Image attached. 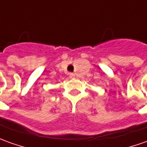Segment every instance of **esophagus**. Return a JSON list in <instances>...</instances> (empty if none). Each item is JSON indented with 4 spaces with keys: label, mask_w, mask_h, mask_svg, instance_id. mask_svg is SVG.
Here are the masks:
<instances>
[{
    "label": "esophagus",
    "mask_w": 147,
    "mask_h": 147,
    "mask_svg": "<svg viewBox=\"0 0 147 147\" xmlns=\"http://www.w3.org/2000/svg\"><path fill=\"white\" fill-rule=\"evenodd\" d=\"M69 77L71 78V79H74V78L76 77V76H75V75H74L73 73H70Z\"/></svg>",
    "instance_id": "1"
}]
</instances>
